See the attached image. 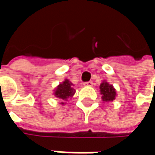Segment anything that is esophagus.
Listing matches in <instances>:
<instances>
[{
  "instance_id": "1",
  "label": "esophagus",
  "mask_w": 155,
  "mask_h": 155,
  "mask_svg": "<svg viewBox=\"0 0 155 155\" xmlns=\"http://www.w3.org/2000/svg\"><path fill=\"white\" fill-rule=\"evenodd\" d=\"M92 81H88V82L84 83V86H92Z\"/></svg>"
}]
</instances>
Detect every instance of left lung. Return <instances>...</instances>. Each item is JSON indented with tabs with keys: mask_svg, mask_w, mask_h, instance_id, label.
<instances>
[{
	"mask_svg": "<svg viewBox=\"0 0 155 155\" xmlns=\"http://www.w3.org/2000/svg\"><path fill=\"white\" fill-rule=\"evenodd\" d=\"M101 94L103 95L104 101H113L116 97V91L112 85L109 84L107 82H104L100 84Z\"/></svg>",
	"mask_w": 155,
	"mask_h": 155,
	"instance_id": "1",
	"label": "left lung"
}]
</instances>
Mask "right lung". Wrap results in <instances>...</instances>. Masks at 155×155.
I'll use <instances>...</instances> for the list:
<instances>
[{"instance_id": "right-lung-1", "label": "right lung", "mask_w": 155, "mask_h": 155, "mask_svg": "<svg viewBox=\"0 0 155 155\" xmlns=\"http://www.w3.org/2000/svg\"><path fill=\"white\" fill-rule=\"evenodd\" d=\"M74 93L75 90L71 88V84L66 79L63 82V84H60L58 86L55 91V96L62 99V104H64V102L68 101V99L71 98Z\"/></svg>"}]
</instances>
